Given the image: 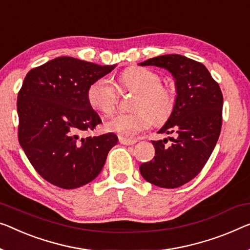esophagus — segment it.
<instances>
[{
  "instance_id": "1",
  "label": "esophagus",
  "mask_w": 250,
  "mask_h": 250,
  "mask_svg": "<svg viewBox=\"0 0 250 250\" xmlns=\"http://www.w3.org/2000/svg\"><path fill=\"white\" fill-rule=\"evenodd\" d=\"M119 141H120L122 145H126V146L135 145L137 143V140L135 139H129V138H125V137H119Z\"/></svg>"
}]
</instances>
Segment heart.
<instances>
[{
  "instance_id": "obj_1",
  "label": "heart",
  "mask_w": 250,
  "mask_h": 250,
  "mask_svg": "<svg viewBox=\"0 0 250 250\" xmlns=\"http://www.w3.org/2000/svg\"><path fill=\"white\" fill-rule=\"evenodd\" d=\"M121 91L136 92L132 113H119L106 121L109 131L122 137L132 138L154 124H163L172 114L175 106V93L162 84L157 73L143 67L126 69L119 77ZM87 100L93 109L109 115L117 107L118 89L109 78L101 77L93 82L87 89Z\"/></svg>"
}]
</instances>
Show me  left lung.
I'll use <instances>...</instances> for the list:
<instances>
[{"label": "left lung", "mask_w": 250, "mask_h": 250, "mask_svg": "<svg viewBox=\"0 0 250 250\" xmlns=\"http://www.w3.org/2000/svg\"><path fill=\"white\" fill-rule=\"evenodd\" d=\"M139 65L168 70L177 94L172 114L158 131L173 133V143L166 146L167 139L152 140L154 159L141 164L140 174L159 188H176L202 170L217 145L222 125L221 89L206 66L185 56L163 55Z\"/></svg>", "instance_id": "8db88e82"}]
</instances>
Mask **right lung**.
Listing matches in <instances>:
<instances>
[{
	"instance_id": "add662e5",
	"label": "right lung",
	"mask_w": 250,
	"mask_h": 250,
	"mask_svg": "<svg viewBox=\"0 0 250 250\" xmlns=\"http://www.w3.org/2000/svg\"><path fill=\"white\" fill-rule=\"evenodd\" d=\"M114 67L58 57L25 76L17 101L19 143L33 168L49 183L66 189L89 183L118 144L112 132L81 137L102 122L88 103L89 85Z\"/></svg>"
}]
</instances>
